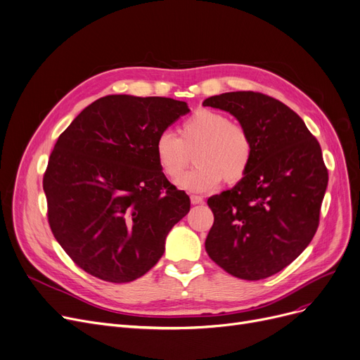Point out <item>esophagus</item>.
<instances>
[{
  "instance_id": "1",
  "label": "esophagus",
  "mask_w": 360,
  "mask_h": 360,
  "mask_svg": "<svg viewBox=\"0 0 360 360\" xmlns=\"http://www.w3.org/2000/svg\"><path fill=\"white\" fill-rule=\"evenodd\" d=\"M202 200H203V198H202L200 195H192V196H191V202H192L193 205L202 203Z\"/></svg>"
}]
</instances>
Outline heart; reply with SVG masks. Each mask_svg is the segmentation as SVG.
<instances>
[{
    "mask_svg": "<svg viewBox=\"0 0 360 360\" xmlns=\"http://www.w3.org/2000/svg\"><path fill=\"white\" fill-rule=\"evenodd\" d=\"M191 169L179 186L189 192H208L224 179L227 183L242 180L252 162L253 142L249 131L221 111L199 108L180 127V138L171 131H162L155 141V157L162 173L176 180L189 164Z\"/></svg>",
    "mask_w": 360,
    "mask_h": 360,
    "instance_id": "b5f03b06",
    "label": "heart"
}]
</instances>
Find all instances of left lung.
<instances>
[{
	"label": "left lung",
	"instance_id": "1",
	"mask_svg": "<svg viewBox=\"0 0 360 360\" xmlns=\"http://www.w3.org/2000/svg\"><path fill=\"white\" fill-rule=\"evenodd\" d=\"M203 105L234 115L253 142L245 177L208 199L214 224L205 249L237 278L271 277L292 264L316 233L328 184L321 146L293 110L268 95L227 92Z\"/></svg>",
	"mask_w": 360,
	"mask_h": 360
}]
</instances>
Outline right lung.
<instances>
[{
  "instance_id": "obj_1",
  "label": "right lung",
  "mask_w": 360,
  "mask_h": 360,
  "mask_svg": "<svg viewBox=\"0 0 360 360\" xmlns=\"http://www.w3.org/2000/svg\"><path fill=\"white\" fill-rule=\"evenodd\" d=\"M189 111L171 98L108 95L60 134L44 174L48 222L79 268L129 283L160 261L191 199L164 176L155 141Z\"/></svg>"
}]
</instances>
